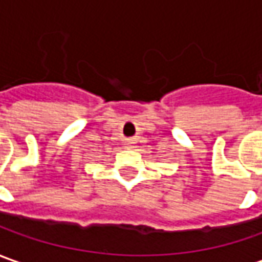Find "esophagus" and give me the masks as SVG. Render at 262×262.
Listing matches in <instances>:
<instances>
[{
  "mask_svg": "<svg viewBox=\"0 0 262 262\" xmlns=\"http://www.w3.org/2000/svg\"><path fill=\"white\" fill-rule=\"evenodd\" d=\"M132 143H133V142H130V140H127V143H126V145H127V146H132Z\"/></svg>",
  "mask_w": 262,
  "mask_h": 262,
  "instance_id": "34e87169",
  "label": "esophagus"
}]
</instances>
